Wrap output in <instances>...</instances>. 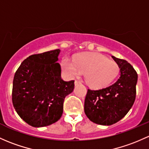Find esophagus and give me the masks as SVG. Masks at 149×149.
<instances>
[{"mask_svg": "<svg viewBox=\"0 0 149 149\" xmlns=\"http://www.w3.org/2000/svg\"><path fill=\"white\" fill-rule=\"evenodd\" d=\"M79 84H81V82H80L79 81H75V85L77 86L79 85Z\"/></svg>", "mask_w": 149, "mask_h": 149, "instance_id": "obj_1", "label": "esophagus"}]
</instances>
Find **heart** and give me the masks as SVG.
<instances>
[{"mask_svg": "<svg viewBox=\"0 0 149 149\" xmlns=\"http://www.w3.org/2000/svg\"><path fill=\"white\" fill-rule=\"evenodd\" d=\"M62 68L68 76L74 78L85 73V80L91 87L98 88L109 85L118 75L119 68L116 63L96 53H83L73 61L64 58Z\"/></svg>", "mask_w": 149, "mask_h": 149, "instance_id": "b5f03b06", "label": "heart"}]
</instances>
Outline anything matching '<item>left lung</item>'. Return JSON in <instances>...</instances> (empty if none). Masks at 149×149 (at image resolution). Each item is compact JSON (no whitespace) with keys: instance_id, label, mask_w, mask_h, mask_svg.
Here are the masks:
<instances>
[{"instance_id":"8db88e82","label":"left lung","mask_w":149,"mask_h":149,"mask_svg":"<svg viewBox=\"0 0 149 149\" xmlns=\"http://www.w3.org/2000/svg\"><path fill=\"white\" fill-rule=\"evenodd\" d=\"M111 57L120 68L119 78L103 88L88 89L84 102V111L89 120L103 126H110L122 119L136 99V72L126 61Z\"/></svg>"}]
</instances>
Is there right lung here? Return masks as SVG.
Masks as SVG:
<instances>
[{
  "mask_svg": "<svg viewBox=\"0 0 149 149\" xmlns=\"http://www.w3.org/2000/svg\"><path fill=\"white\" fill-rule=\"evenodd\" d=\"M60 49L31 55L21 63L13 81L12 101L17 113L33 127L53 124L61 117L65 96L74 81L61 79Z\"/></svg>",
  "mask_w": 149,
  "mask_h": 149,
  "instance_id": "right-lung-1",
  "label": "right lung"
}]
</instances>
